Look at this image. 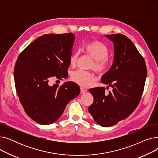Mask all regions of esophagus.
<instances>
[{
    "label": "esophagus",
    "instance_id": "esophagus-1",
    "mask_svg": "<svg viewBox=\"0 0 158 158\" xmlns=\"http://www.w3.org/2000/svg\"><path fill=\"white\" fill-rule=\"evenodd\" d=\"M86 91H87V90H86V89H85L84 88L81 87V94H83L86 93Z\"/></svg>",
    "mask_w": 158,
    "mask_h": 158
}]
</instances>
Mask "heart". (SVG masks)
<instances>
[{
  "instance_id": "obj_1",
  "label": "heart",
  "mask_w": 158,
  "mask_h": 158,
  "mask_svg": "<svg viewBox=\"0 0 158 158\" xmlns=\"http://www.w3.org/2000/svg\"><path fill=\"white\" fill-rule=\"evenodd\" d=\"M83 49L86 54L94 59L93 63L90 65L91 69H94L99 74L107 72L109 68V62L106 58L108 55V50L104 44L98 40H89L84 44ZM79 57V52L72 54L69 59L70 65H76ZM71 79L82 86H89L94 81L95 76L92 72L79 70L72 72Z\"/></svg>"
}]
</instances>
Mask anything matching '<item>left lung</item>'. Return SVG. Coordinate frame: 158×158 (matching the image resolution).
<instances>
[{
  "mask_svg": "<svg viewBox=\"0 0 158 158\" xmlns=\"http://www.w3.org/2000/svg\"><path fill=\"white\" fill-rule=\"evenodd\" d=\"M105 36L113 43L114 60L101 82L113 89L106 94L104 87L89 89L94 101L88 111L98 125L110 127L128 117L136 108L147 70L143 57L129 38L121 34Z\"/></svg>",
  "mask_w": 158,
  "mask_h": 158,
  "instance_id": "obj_1",
  "label": "left lung"
}]
</instances>
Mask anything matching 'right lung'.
<instances>
[{"label":"right lung","mask_w":158,"mask_h":158,"mask_svg":"<svg viewBox=\"0 0 158 158\" xmlns=\"http://www.w3.org/2000/svg\"><path fill=\"white\" fill-rule=\"evenodd\" d=\"M73 33L48 34L39 37L20 54L14 69L16 92L29 117L41 125L56 122L79 86L65 82L50 86L51 77L66 78L74 43Z\"/></svg>","instance_id":"add662e5"}]
</instances>
